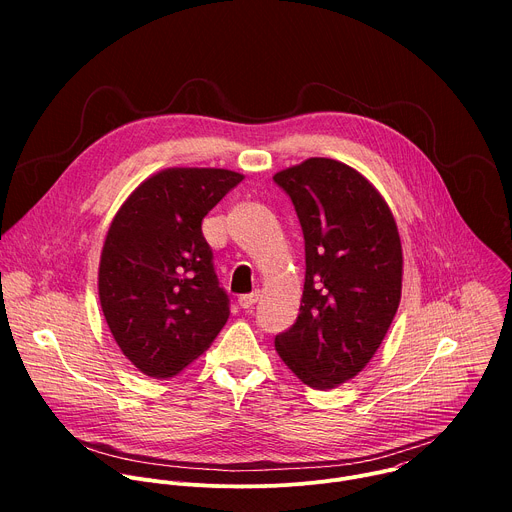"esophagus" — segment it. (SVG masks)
<instances>
[{"mask_svg":"<svg viewBox=\"0 0 512 512\" xmlns=\"http://www.w3.org/2000/svg\"><path fill=\"white\" fill-rule=\"evenodd\" d=\"M259 300V294L255 291V294H247V296H241L239 298V306L243 308V310H249L251 306H255V302Z\"/></svg>","mask_w":512,"mask_h":512,"instance_id":"34e87169","label":"esophagus"}]
</instances>
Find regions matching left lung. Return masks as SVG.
I'll return each instance as SVG.
<instances>
[{
  "label": "left lung",
  "mask_w": 512,
  "mask_h": 512,
  "mask_svg": "<svg viewBox=\"0 0 512 512\" xmlns=\"http://www.w3.org/2000/svg\"><path fill=\"white\" fill-rule=\"evenodd\" d=\"M273 182L291 198L306 243L300 314L275 350L308 387L334 389L367 367L397 314L399 231L375 186L342 162L310 158Z\"/></svg>",
  "instance_id": "left-lung-1"
}]
</instances>
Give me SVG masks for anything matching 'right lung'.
<instances>
[{"mask_svg": "<svg viewBox=\"0 0 512 512\" xmlns=\"http://www.w3.org/2000/svg\"><path fill=\"white\" fill-rule=\"evenodd\" d=\"M243 180L218 168H168L141 182L109 227L99 300L121 352L148 377L196 360L229 320L202 218Z\"/></svg>", "mask_w": 512, "mask_h": 512, "instance_id": "1", "label": "right lung"}]
</instances>
